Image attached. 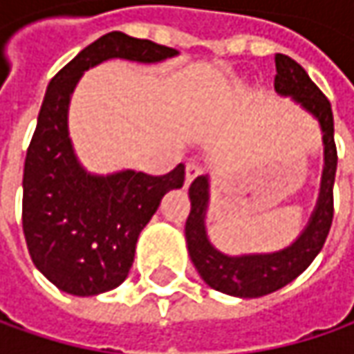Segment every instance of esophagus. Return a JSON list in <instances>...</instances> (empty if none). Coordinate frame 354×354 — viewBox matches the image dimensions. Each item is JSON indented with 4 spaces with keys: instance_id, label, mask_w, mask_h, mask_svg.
Here are the masks:
<instances>
[{
    "instance_id": "34e87169",
    "label": "esophagus",
    "mask_w": 354,
    "mask_h": 354,
    "mask_svg": "<svg viewBox=\"0 0 354 354\" xmlns=\"http://www.w3.org/2000/svg\"><path fill=\"white\" fill-rule=\"evenodd\" d=\"M201 175V165L197 161H187L185 163V187L193 183V179Z\"/></svg>"
}]
</instances>
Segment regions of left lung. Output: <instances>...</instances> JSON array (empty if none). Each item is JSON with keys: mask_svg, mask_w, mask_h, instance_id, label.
<instances>
[{"mask_svg": "<svg viewBox=\"0 0 354 354\" xmlns=\"http://www.w3.org/2000/svg\"><path fill=\"white\" fill-rule=\"evenodd\" d=\"M274 86L281 96H292L307 112L319 120L325 145V167L321 177L319 198L306 230L292 246L272 254L226 256L207 238L205 212L209 203V177L198 175L189 187L191 212L185 223L187 248L193 264L212 290L234 297H262L278 292L304 274L307 266L319 254L333 223V185L337 171V145L333 136V112L327 96L309 78L301 64L288 55H276Z\"/></svg>", "mask_w": 354, "mask_h": 354, "instance_id": "obj_1", "label": "left lung"}]
</instances>
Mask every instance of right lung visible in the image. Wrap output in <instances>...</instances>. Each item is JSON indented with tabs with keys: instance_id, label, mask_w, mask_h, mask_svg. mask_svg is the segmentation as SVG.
<instances>
[{
	"instance_id": "1",
	"label": "right lung",
	"mask_w": 354,
	"mask_h": 354,
	"mask_svg": "<svg viewBox=\"0 0 354 354\" xmlns=\"http://www.w3.org/2000/svg\"><path fill=\"white\" fill-rule=\"evenodd\" d=\"M177 50L112 31L82 48L48 82L23 169V234L37 270L59 290L98 295L118 288L136 242L163 195L185 183V165L165 175H90L68 138V104L84 71L108 59L159 62Z\"/></svg>"
}]
</instances>
